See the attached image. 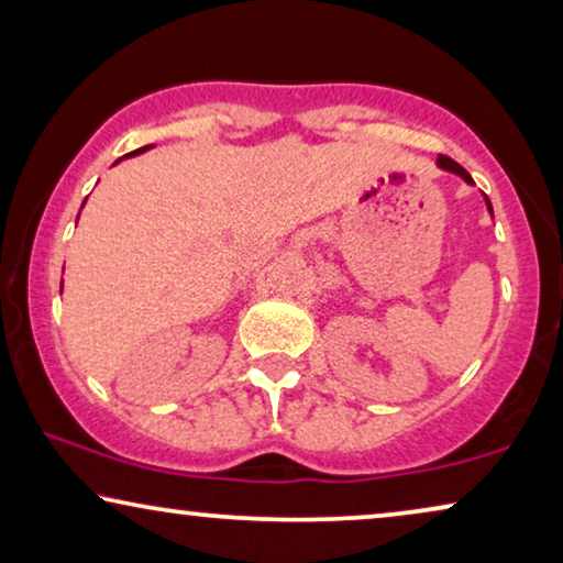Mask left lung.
<instances>
[{"label":"left lung","mask_w":563,"mask_h":563,"mask_svg":"<svg viewBox=\"0 0 563 563\" xmlns=\"http://www.w3.org/2000/svg\"><path fill=\"white\" fill-rule=\"evenodd\" d=\"M438 166L445 168V172H453V174H459L461 179H466L468 184H472V176H468L466 168H464V166H459L456 161H453V158H449V156H438ZM487 207H489V212H492V205H489V199H487Z\"/></svg>","instance_id":"left-lung-1"}]
</instances>
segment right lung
Masks as SVG:
<instances>
[{
	"label": "right lung",
	"instance_id": "add662e5",
	"mask_svg": "<svg viewBox=\"0 0 563 563\" xmlns=\"http://www.w3.org/2000/svg\"><path fill=\"white\" fill-rule=\"evenodd\" d=\"M143 151V148H141ZM141 151H133V153H141ZM133 153H128V156H133Z\"/></svg>",
	"mask_w": 563,
	"mask_h": 563
}]
</instances>
